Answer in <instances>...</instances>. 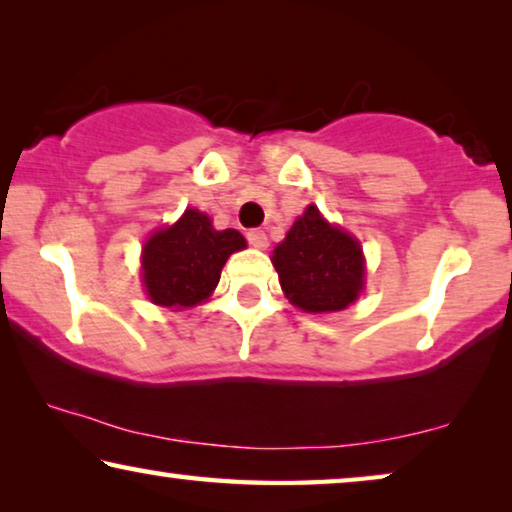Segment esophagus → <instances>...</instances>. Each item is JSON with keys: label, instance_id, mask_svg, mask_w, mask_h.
<instances>
[{"label": "esophagus", "instance_id": "esophagus-1", "mask_svg": "<svg viewBox=\"0 0 512 512\" xmlns=\"http://www.w3.org/2000/svg\"><path fill=\"white\" fill-rule=\"evenodd\" d=\"M248 243L253 248L264 250L266 246H269V236H266L264 229H250V232H248Z\"/></svg>", "mask_w": 512, "mask_h": 512}]
</instances>
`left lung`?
<instances>
[{
    "instance_id": "8db88e82",
    "label": "left lung",
    "mask_w": 512,
    "mask_h": 512,
    "mask_svg": "<svg viewBox=\"0 0 512 512\" xmlns=\"http://www.w3.org/2000/svg\"><path fill=\"white\" fill-rule=\"evenodd\" d=\"M285 297L308 313L343 311L364 287V257L359 243L331 227L315 206L294 222L273 250Z\"/></svg>"
}]
</instances>
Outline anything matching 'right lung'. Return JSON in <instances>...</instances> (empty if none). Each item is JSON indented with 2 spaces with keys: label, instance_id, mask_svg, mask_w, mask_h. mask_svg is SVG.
Here are the masks:
<instances>
[{
  "label": "right lung",
  "instance_id": "add662e5",
  "mask_svg": "<svg viewBox=\"0 0 512 512\" xmlns=\"http://www.w3.org/2000/svg\"><path fill=\"white\" fill-rule=\"evenodd\" d=\"M246 248L236 229H213L211 218L187 208L174 227L160 229L143 248V283L157 306L190 308L218 285L229 255Z\"/></svg>",
  "mask_w": 512,
  "mask_h": 512
}]
</instances>
